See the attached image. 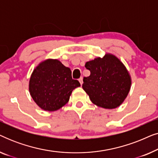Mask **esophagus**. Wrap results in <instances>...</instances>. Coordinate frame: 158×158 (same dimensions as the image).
Returning a JSON list of instances; mask_svg holds the SVG:
<instances>
[{"label":"esophagus","instance_id":"esophagus-1","mask_svg":"<svg viewBox=\"0 0 158 158\" xmlns=\"http://www.w3.org/2000/svg\"><path fill=\"white\" fill-rule=\"evenodd\" d=\"M78 81L80 82V83H81V85H82V84H83V77H81V78L78 80Z\"/></svg>","mask_w":158,"mask_h":158}]
</instances>
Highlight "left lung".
Masks as SVG:
<instances>
[{
    "instance_id": "obj_1",
    "label": "left lung",
    "mask_w": 158,
    "mask_h": 158,
    "mask_svg": "<svg viewBox=\"0 0 158 158\" xmlns=\"http://www.w3.org/2000/svg\"><path fill=\"white\" fill-rule=\"evenodd\" d=\"M90 75L83 77V90L95 105L116 109L124 102L130 90L131 79L128 70L118 57L106 54L85 63Z\"/></svg>"
}]
</instances>
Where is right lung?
<instances>
[{
  "label": "right lung",
  "mask_w": 158,
  "mask_h": 158,
  "mask_svg": "<svg viewBox=\"0 0 158 158\" xmlns=\"http://www.w3.org/2000/svg\"><path fill=\"white\" fill-rule=\"evenodd\" d=\"M81 86L72 78L70 69L58 60L47 59L36 67L29 80L31 98L44 111H55L69 101L72 91Z\"/></svg>",
  "instance_id": "obj_1"
}]
</instances>
